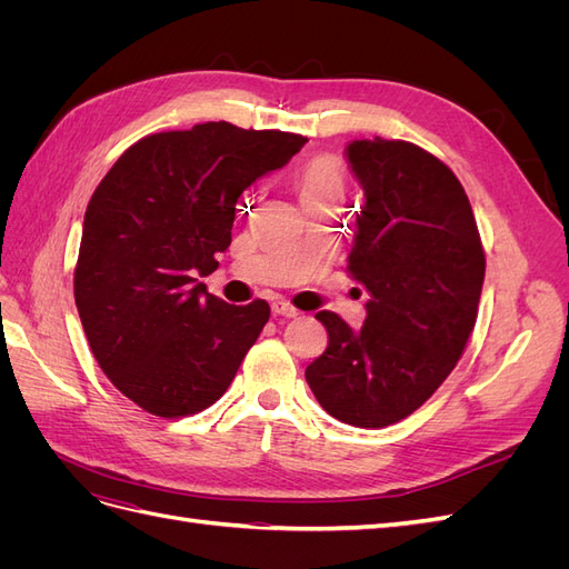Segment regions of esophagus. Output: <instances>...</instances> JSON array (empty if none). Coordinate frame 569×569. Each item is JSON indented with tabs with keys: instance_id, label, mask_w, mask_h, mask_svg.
<instances>
[{
	"instance_id": "obj_1",
	"label": "esophagus",
	"mask_w": 569,
	"mask_h": 569,
	"mask_svg": "<svg viewBox=\"0 0 569 569\" xmlns=\"http://www.w3.org/2000/svg\"><path fill=\"white\" fill-rule=\"evenodd\" d=\"M270 308H272L274 316H284V318H297L299 316V308H295L289 301H282V299L272 301Z\"/></svg>"
}]
</instances>
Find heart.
<instances>
[{"label": "heart", "mask_w": 569, "mask_h": 569, "mask_svg": "<svg viewBox=\"0 0 569 569\" xmlns=\"http://www.w3.org/2000/svg\"><path fill=\"white\" fill-rule=\"evenodd\" d=\"M343 168L335 157H320L308 159L295 178V187L299 192L301 203L306 201H318V199H339L343 192Z\"/></svg>", "instance_id": "obj_1"}]
</instances>
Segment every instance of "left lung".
<instances>
[{
  "label": "left lung",
  "instance_id": "obj_1",
  "mask_svg": "<svg viewBox=\"0 0 569 569\" xmlns=\"http://www.w3.org/2000/svg\"><path fill=\"white\" fill-rule=\"evenodd\" d=\"M347 159L363 187L349 274L368 291L351 330L316 318L327 349L306 382L332 418L380 429L408 418L460 360L475 330L485 247L468 194L435 153L403 140H356Z\"/></svg>",
  "mask_w": 569,
  "mask_h": 569
}]
</instances>
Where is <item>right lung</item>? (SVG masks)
<instances>
[{
  "label": "right lung",
  "instance_id": "add662e5",
  "mask_svg": "<svg viewBox=\"0 0 569 569\" xmlns=\"http://www.w3.org/2000/svg\"><path fill=\"white\" fill-rule=\"evenodd\" d=\"M308 140L226 120L147 134L128 147L84 211L76 306L99 368L157 418L213 406L270 318L232 306L197 274L232 242L234 203Z\"/></svg>",
  "mask_w": 569,
  "mask_h": 569
}]
</instances>
